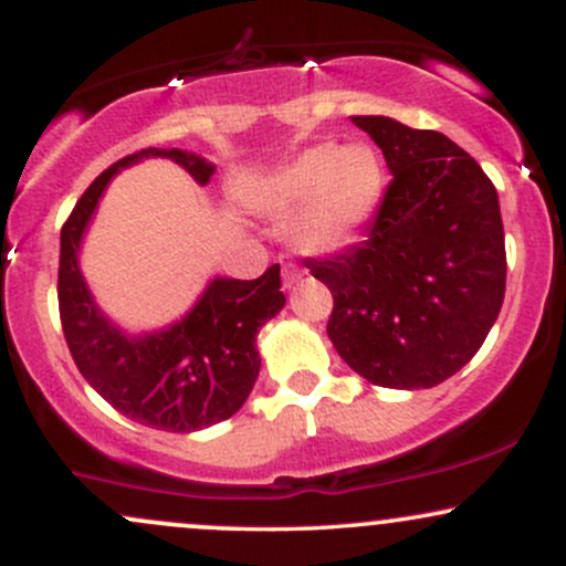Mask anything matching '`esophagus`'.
I'll use <instances>...</instances> for the list:
<instances>
[{"mask_svg":"<svg viewBox=\"0 0 566 566\" xmlns=\"http://www.w3.org/2000/svg\"><path fill=\"white\" fill-rule=\"evenodd\" d=\"M301 269H297V265H292V263H284L282 265V284H284V287H295V284L297 282H301Z\"/></svg>","mask_w":566,"mask_h":566,"instance_id":"obj_1","label":"esophagus"}]
</instances>
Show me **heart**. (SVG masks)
Masks as SVG:
<instances>
[{"mask_svg": "<svg viewBox=\"0 0 566 566\" xmlns=\"http://www.w3.org/2000/svg\"><path fill=\"white\" fill-rule=\"evenodd\" d=\"M386 172L365 143H319L292 157L247 193V207L269 220L290 216L292 244L324 255L348 247L378 210Z\"/></svg>", "mask_w": 566, "mask_h": 566, "instance_id": "b5f03b06", "label": "heart"}]
</instances>
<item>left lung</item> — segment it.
<instances>
[{"instance_id": "left-lung-1", "label": "left lung", "mask_w": 566, "mask_h": 566, "mask_svg": "<svg viewBox=\"0 0 566 566\" xmlns=\"http://www.w3.org/2000/svg\"><path fill=\"white\" fill-rule=\"evenodd\" d=\"M394 180L367 239L308 261L333 292L327 335L375 386L418 391L482 348L505 295V233L492 180L458 143L391 116H350Z\"/></svg>"}]
</instances>
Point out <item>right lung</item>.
I'll return each mask as SVG.
<instances>
[{
    "label": "right lung",
    "instance_id": "right-lung-1",
    "mask_svg": "<svg viewBox=\"0 0 566 566\" xmlns=\"http://www.w3.org/2000/svg\"><path fill=\"white\" fill-rule=\"evenodd\" d=\"M146 159H170L210 184L216 165L184 148H143L114 161L82 193L61 231L57 305L63 335L84 380L116 412L159 431L191 433L239 412L261 373L258 333L284 308L279 265L258 279L212 276L180 319L129 333L103 314L84 282L80 252L112 180Z\"/></svg>",
    "mask_w": 566,
    "mask_h": 566
}]
</instances>
